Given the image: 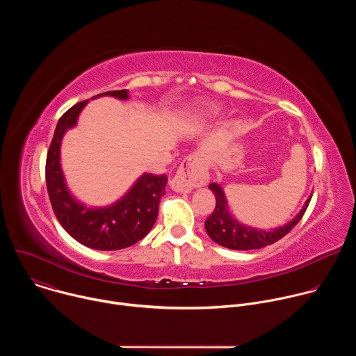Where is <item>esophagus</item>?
<instances>
[{
  "mask_svg": "<svg viewBox=\"0 0 356 356\" xmlns=\"http://www.w3.org/2000/svg\"><path fill=\"white\" fill-rule=\"evenodd\" d=\"M209 169L206 159L200 154H193L187 156L180 168L177 169L170 186L175 191L188 193L195 187L204 186L209 181Z\"/></svg>",
  "mask_w": 356,
  "mask_h": 356,
  "instance_id": "1",
  "label": "esophagus"
}]
</instances>
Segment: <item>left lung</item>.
Masks as SVG:
<instances>
[{"mask_svg": "<svg viewBox=\"0 0 356 356\" xmlns=\"http://www.w3.org/2000/svg\"><path fill=\"white\" fill-rule=\"evenodd\" d=\"M210 190L216 195V209L211 213V216L206 220V224H204L206 231L214 242L235 250L261 249L282 239L298 224L304 213H306L312 200V195H310L306 201V204H304V207L301 209V211L296 216V218H293L286 225L279 227L276 229L264 231V229L249 228L236 222L227 210V198L224 195L222 188L217 183H211Z\"/></svg>", "mask_w": 356, "mask_h": 356, "instance_id": "1", "label": "left lung"}]
</instances>
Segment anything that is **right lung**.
Listing matches in <instances>:
<instances>
[{
	"label": "right lung",
	"instance_id": "add662e5",
	"mask_svg": "<svg viewBox=\"0 0 356 356\" xmlns=\"http://www.w3.org/2000/svg\"><path fill=\"white\" fill-rule=\"evenodd\" d=\"M121 99L129 97L128 90L101 92ZM80 101L59 120L46 156V186L54 213L60 225L84 246L99 250H115L139 242L154 227L159 202L166 194V175H143L114 206L88 209L69 193L60 168V142L65 132L74 127L80 111L87 104Z\"/></svg>",
	"mask_w": 356,
	"mask_h": 356
}]
</instances>
